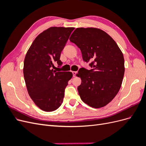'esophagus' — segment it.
I'll list each match as a JSON object with an SVG mask.
<instances>
[{
  "label": "esophagus",
  "mask_w": 146,
  "mask_h": 146,
  "mask_svg": "<svg viewBox=\"0 0 146 146\" xmlns=\"http://www.w3.org/2000/svg\"><path fill=\"white\" fill-rule=\"evenodd\" d=\"M72 74H73V77H76L77 74V72L76 71H72Z\"/></svg>",
  "instance_id": "1"
}]
</instances>
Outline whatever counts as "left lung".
Returning a JSON list of instances; mask_svg holds the SVG:
<instances>
[{
  "mask_svg": "<svg viewBox=\"0 0 146 146\" xmlns=\"http://www.w3.org/2000/svg\"><path fill=\"white\" fill-rule=\"evenodd\" d=\"M69 40L80 48L90 70L79 69L82 83L77 89L83 102L95 108L109 104L120 90L125 72L122 52L114 39L96 28H77Z\"/></svg>",
  "mask_w": 146,
  "mask_h": 146,
  "instance_id": "obj_1",
  "label": "left lung"
}]
</instances>
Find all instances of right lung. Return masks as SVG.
<instances>
[{
  "label": "right lung",
  "instance_id": "obj_1",
  "mask_svg": "<svg viewBox=\"0 0 146 146\" xmlns=\"http://www.w3.org/2000/svg\"><path fill=\"white\" fill-rule=\"evenodd\" d=\"M74 27H50L35 38L25 55L24 77L29 94L44 111H53L63 103L64 90L72 77L71 72H56L61 66V52Z\"/></svg>",
  "mask_w": 146,
  "mask_h": 146
}]
</instances>
